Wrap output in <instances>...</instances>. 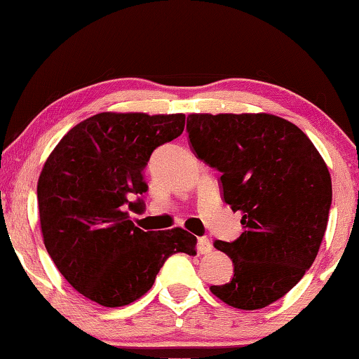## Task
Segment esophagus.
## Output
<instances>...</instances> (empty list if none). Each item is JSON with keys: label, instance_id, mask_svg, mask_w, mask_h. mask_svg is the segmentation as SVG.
Listing matches in <instances>:
<instances>
[{"label": "esophagus", "instance_id": "1", "mask_svg": "<svg viewBox=\"0 0 359 359\" xmlns=\"http://www.w3.org/2000/svg\"><path fill=\"white\" fill-rule=\"evenodd\" d=\"M212 250V244L208 237H199L198 239V252L199 254H208Z\"/></svg>", "mask_w": 359, "mask_h": 359}]
</instances>
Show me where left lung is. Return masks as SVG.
I'll return each mask as SVG.
<instances>
[{"label":"left lung","instance_id":"1","mask_svg":"<svg viewBox=\"0 0 359 359\" xmlns=\"http://www.w3.org/2000/svg\"><path fill=\"white\" fill-rule=\"evenodd\" d=\"M186 130L199 160L221 173L226 204L242 212L239 239L214 242L234 277L209 290L234 309H264L318 254L332 206L327 163L297 125L272 114H191Z\"/></svg>","mask_w":359,"mask_h":359}]
</instances>
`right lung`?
<instances>
[{
  "instance_id": "right-lung-1",
  "label": "right lung",
  "mask_w": 359,
  "mask_h": 359,
  "mask_svg": "<svg viewBox=\"0 0 359 359\" xmlns=\"http://www.w3.org/2000/svg\"><path fill=\"white\" fill-rule=\"evenodd\" d=\"M184 114L102 111L69 130L37 181L41 232L55 267L79 293L102 306L138 300L171 254H196L181 227L142 231L128 219L133 194H145L153 150L178 138Z\"/></svg>"
}]
</instances>
